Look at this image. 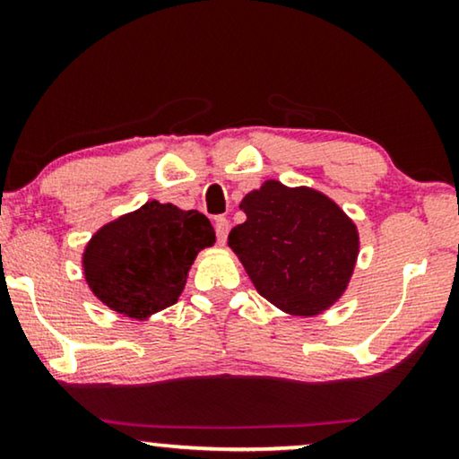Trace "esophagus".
<instances>
[{"mask_svg": "<svg viewBox=\"0 0 459 459\" xmlns=\"http://www.w3.org/2000/svg\"><path fill=\"white\" fill-rule=\"evenodd\" d=\"M228 231H230V223L225 217H217L215 219V234H217V242L225 244L228 240Z\"/></svg>", "mask_w": 459, "mask_h": 459, "instance_id": "34e87169", "label": "esophagus"}]
</instances>
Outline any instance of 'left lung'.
Returning a JSON list of instances; mask_svg holds the SVG:
<instances>
[{
    "mask_svg": "<svg viewBox=\"0 0 459 459\" xmlns=\"http://www.w3.org/2000/svg\"><path fill=\"white\" fill-rule=\"evenodd\" d=\"M247 221L230 231L261 297L292 316H317L334 305L353 275L359 236L322 192L269 179L244 196Z\"/></svg>",
    "mask_w": 459,
    "mask_h": 459,
    "instance_id": "1",
    "label": "left lung"
}]
</instances>
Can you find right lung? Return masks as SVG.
Masks as SVG:
<instances>
[{
  "label": "right lung",
  "instance_id": "obj_1",
  "mask_svg": "<svg viewBox=\"0 0 459 459\" xmlns=\"http://www.w3.org/2000/svg\"><path fill=\"white\" fill-rule=\"evenodd\" d=\"M212 244L215 230L203 212L150 200L91 238L85 280L106 307L142 319L178 303L198 250Z\"/></svg>",
  "mask_w": 459,
  "mask_h": 459
}]
</instances>
